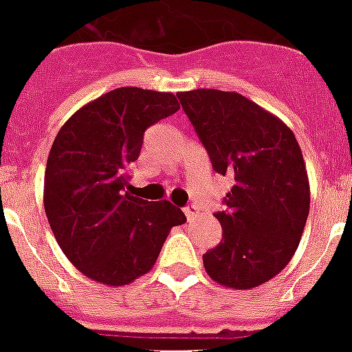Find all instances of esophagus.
<instances>
[{
    "label": "esophagus",
    "mask_w": 352,
    "mask_h": 352,
    "mask_svg": "<svg viewBox=\"0 0 352 352\" xmlns=\"http://www.w3.org/2000/svg\"><path fill=\"white\" fill-rule=\"evenodd\" d=\"M184 214H186L188 220H194L199 214V207L197 205H188V207H184Z\"/></svg>",
    "instance_id": "1"
}]
</instances>
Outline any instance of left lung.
Wrapping results in <instances>:
<instances>
[{
	"instance_id": "left-lung-1",
	"label": "left lung",
	"mask_w": 352,
	"mask_h": 352,
	"mask_svg": "<svg viewBox=\"0 0 352 352\" xmlns=\"http://www.w3.org/2000/svg\"><path fill=\"white\" fill-rule=\"evenodd\" d=\"M216 173L233 188L216 212L222 241L203 256L207 274L231 289H254L295 256L309 212L300 145L282 119L235 91L179 93Z\"/></svg>"
}]
</instances>
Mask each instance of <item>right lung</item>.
<instances>
[{
    "label": "right lung",
    "instance_id": "add662e5",
    "mask_svg": "<svg viewBox=\"0 0 352 352\" xmlns=\"http://www.w3.org/2000/svg\"><path fill=\"white\" fill-rule=\"evenodd\" d=\"M179 108L173 93L119 87L72 113L52 143L44 210L67 259L95 282L121 287L147 274L186 222L173 203L124 192L145 130Z\"/></svg>",
    "mask_w": 352,
    "mask_h": 352
}]
</instances>
